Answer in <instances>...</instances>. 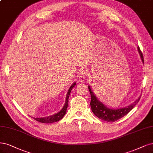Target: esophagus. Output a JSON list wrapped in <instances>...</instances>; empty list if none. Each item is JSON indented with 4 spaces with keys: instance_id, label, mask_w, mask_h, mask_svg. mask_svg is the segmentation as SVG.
I'll return each mask as SVG.
<instances>
[{
    "instance_id": "obj_1",
    "label": "esophagus",
    "mask_w": 153,
    "mask_h": 153,
    "mask_svg": "<svg viewBox=\"0 0 153 153\" xmlns=\"http://www.w3.org/2000/svg\"><path fill=\"white\" fill-rule=\"evenodd\" d=\"M87 75H88V71L87 70H82L78 74V80L80 82H83L86 79Z\"/></svg>"
}]
</instances>
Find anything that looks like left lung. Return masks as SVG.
I'll use <instances>...</instances> for the list:
<instances>
[{"mask_svg":"<svg viewBox=\"0 0 153 153\" xmlns=\"http://www.w3.org/2000/svg\"><path fill=\"white\" fill-rule=\"evenodd\" d=\"M137 49L140 54L141 59L144 62V57L143 53H142L139 47H137ZM88 90L89 92H90L91 96V101L90 104L93 113L99 118L108 122H114L115 121L125 117L126 114H127L135 107V105L138 103L140 99V96L132 104H131L126 108L113 109L105 106L104 105L102 104V102L98 101L96 96H94V94L92 92L90 86H88Z\"/></svg>","mask_w":153,"mask_h":153,"instance_id":"obj_1","label":"left lung"}]
</instances>
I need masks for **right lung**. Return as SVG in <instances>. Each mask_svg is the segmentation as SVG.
I'll return each instance as SVG.
<instances>
[{"mask_svg": "<svg viewBox=\"0 0 153 153\" xmlns=\"http://www.w3.org/2000/svg\"><path fill=\"white\" fill-rule=\"evenodd\" d=\"M75 85H76V83H73V85L70 87V88H69V90H68L67 95H66V102H65V106H63L62 109L60 111L59 113H57V114H55L54 115L49 116V117H47L35 118H33L34 120H35L36 121H37V122H40V123H51L58 122V121H59L61 119H62V118L64 117L65 114L66 113V109H67L68 105V98H69V96H70V94L71 89L73 87H74Z\"/></svg>", "mask_w": 153, "mask_h": 153, "instance_id": "right-lung-1", "label": "right lung"}]
</instances>
